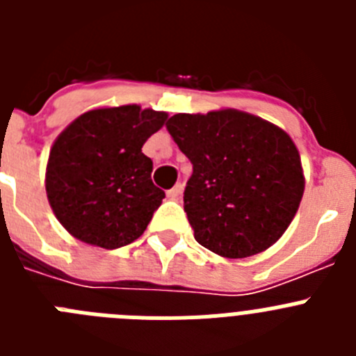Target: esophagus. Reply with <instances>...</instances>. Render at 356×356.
<instances>
[{
  "label": "esophagus",
  "mask_w": 356,
  "mask_h": 356,
  "mask_svg": "<svg viewBox=\"0 0 356 356\" xmlns=\"http://www.w3.org/2000/svg\"><path fill=\"white\" fill-rule=\"evenodd\" d=\"M181 188H184V185H181V184H176L175 187L169 188V191H168L169 200H178V197H180V194H181Z\"/></svg>",
  "instance_id": "obj_1"
}]
</instances>
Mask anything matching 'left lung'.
I'll return each mask as SVG.
<instances>
[{
  "label": "left lung",
  "mask_w": 356,
  "mask_h": 356,
  "mask_svg": "<svg viewBox=\"0 0 356 356\" xmlns=\"http://www.w3.org/2000/svg\"><path fill=\"white\" fill-rule=\"evenodd\" d=\"M165 128L193 163L184 209L194 238L226 259L273 246L294 219L305 191L291 137L232 108L176 114Z\"/></svg>",
  "instance_id": "1"
}]
</instances>
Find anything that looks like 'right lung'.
Segmentation results:
<instances>
[{"instance_id": "1", "label": "right lung", "mask_w": 356, "mask_h": 356, "mask_svg": "<svg viewBox=\"0 0 356 356\" xmlns=\"http://www.w3.org/2000/svg\"><path fill=\"white\" fill-rule=\"evenodd\" d=\"M165 112L137 105L85 112L55 140L46 193L56 219L72 237L115 250L137 241L165 193L151 181L143 153Z\"/></svg>"}]
</instances>
